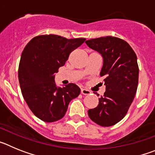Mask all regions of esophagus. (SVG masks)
<instances>
[{"mask_svg": "<svg viewBox=\"0 0 155 155\" xmlns=\"http://www.w3.org/2000/svg\"><path fill=\"white\" fill-rule=\"evenodd\" d=\"M81 92L82 94H91V91L89 90H87L85 88H81Z\"/></svg>", "mask_w": 155, "mask_h": 155, "instance_id": "1", "label": "esophagus"}]
</instances>
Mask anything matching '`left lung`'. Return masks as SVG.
Listing matches in <instances>:
<instances>
[{
  "instance_id": "1",
  "label": "left lung",
  "mask_w": 155,
  "mask_h": 155,
  "mask_svg": "<svg viewBox=\"0 0 155 155\" xmlns=\"http://www.w3.org/2000/svg\"><path fill=\"white\" fill-rule=\"evenodd\" d=\"M102 55L105 91L98 105L87 111L90 119L102 127L119 123L127 114L138 85L139 68L136 53L126 41L113 36L100 37L85 42Z\"/></svg>"
}]
</instances>
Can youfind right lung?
<instances>
[{
	"instance_id": "obj_1",
	"label": "right lung",
	"mask_w": 155,
	"mask_h": 155,
	"mask_svg": "<svg viewBox=\"0 0 155 155\" xmlns=\"http://www.w3.org/2000/svg\"><path fill=\"white\" fill-rule=\"evenodd\" d=\"M84 41V38L42 35L31 39L23 50L18 67L21 94L31 112L42 121L62 119L70 102L80 94V87L75 84L60 87L54 79L71 51Z\"/></svg>"
}]
</instances>
